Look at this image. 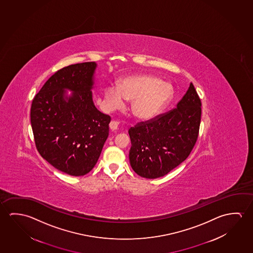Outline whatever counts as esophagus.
I'll use <instances>...</instances> for the list:
<instances>
[{
    "mask_svg": "<svg viewBox=\"0 0 253 253\" xmlns=\"http://www.w3.org/2000/svg\"><path fill=\"white\" fill-rule=\"evenodd\" d=\"M118 125H119V123L118 122H116V121H112V122H110V124H109V128L113 129V130H116L118 128Z\"/></svg>",
    "mask_w": 253,
    "mask_h": 253,
    "instance_id": "34e87169",
    "label": "esophagus"
}]
</instances>
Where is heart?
I'll return each mask as SVG.
<instances>
[{"mask_svg":"<svg viewBox=\"0 0 253 253\" xmlns=\"http://www.w3.org/2000/svg\"><path fill=\"white\" fill-rule=\"evenodd\" d=\"M174 96L169 83L152 75H133L119 82V86L109 84L105 89V104L108 109L119 108L125 100H132L130 110L140 120L159 116Z\"/></svg>","mask_w":253,"mask_h":253,"instance_id":"obj_1","label":"heart"}]
</instances>
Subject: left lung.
I'll list each match as a JSON object with an SVG mask.
<instances>
[{"label": "left lung", "mask_w": 253, "mask_h": 253, "mask_svg": "<svg viewBox=\"0 0 253 253\" xmlns=\"http://www.w3.org/2000/svg\"><path fill=\"white\" fill-rule=\"evenodd\" d=\"M201 100L190 84L176 108L128 129L129 163L142 177L166 175L186 160L199 137Z\"/></svg>", "instance_id": "obj_1"}]
</instances>
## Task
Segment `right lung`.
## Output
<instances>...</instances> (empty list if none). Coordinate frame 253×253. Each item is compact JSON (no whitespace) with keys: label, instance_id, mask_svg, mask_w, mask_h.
<instances>
[{"label":"right lung","instance_id":"obj_1","mask_svg":"<svg viewBox=\"0 0 253 253\" xmlns=\"http://www.w3.org/2000/svg\"><path fill=\"white\" fill-rule=\"evenodd\" d=\"M97 64L64 67L50 77L34 97L31 125L38 152L63 173L81 176L99 160L109 132L110 116L93 103ZM73 91L68 96L65 91Z\"/></svg>","mask_w":253,"mask_h":253}]
</instances>
